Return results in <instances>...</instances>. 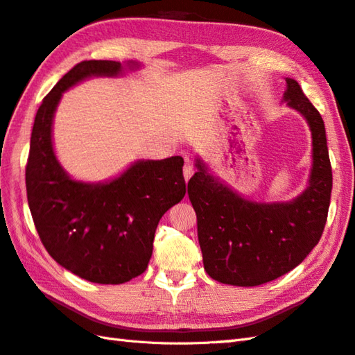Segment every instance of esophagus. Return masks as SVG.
Wrapping results in <instances>:
<instances>
[{
	"instance_id": "esophagus-1",
	"label": "esophagus",
	"mask_w": 355,
	"mask_h": 355,
	"mask_svg": "<svg viewBox=\"0 0 355 355\" xmlns=\"http://www.w3.org/2000/svg\"><path fill=\"white\" fill-rule=\"evenodd\" d=\"M193 172H195L193 163L190 162L189 159H186V163H184V166H183V174H184V178H186V181H189V180H190V177L193 175Z\"/></svg>"
}]
</instances>
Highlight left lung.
Listing matches in <instances>:
<instances>
[{
  "label": "left lung",
  "instance_id": "left-lung-1",
  "mask_svg": "<svg viewBox=\"0 0 355 355\" xmlns=\"http://www.w3.org/2000/svg\"><path fill=\"white\" fill-rule=\"evenodd\" d=\"M284 100L312 130L313 165L302 195L289 202L248 201L208 174L199 159L187 184L204 268L222 284L257 286L284 276L302 264L322 235L333 186L322 116L294 79L286 78Z\"/></svg>",
  "mask_w": 355,
  "mask_h": 355
}]
</instances>
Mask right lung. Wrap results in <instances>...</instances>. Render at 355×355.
Masks as SVG:
<instances>
[{"label": "right lung", "instance_id": "right-lung-1", "mask_svg": "<svg viewBox=\"0 0 355 355\" xmlns=\"http://www.w3.org/2000/svg\"><path fill=\"white\" fill-rule=\"evenodd\" d=\"M129 67H138L129 62ZM118 61H80L35 114L25 168L26 198L44 249L61 267L94 284L118 285L142 275L159 220L186 195L184 160H138L107 183L71 180L52 147V120L66 89L89 76H116Z\"/></svg>", "mask_w": 355, "mask_h": 355}]
</instances>
